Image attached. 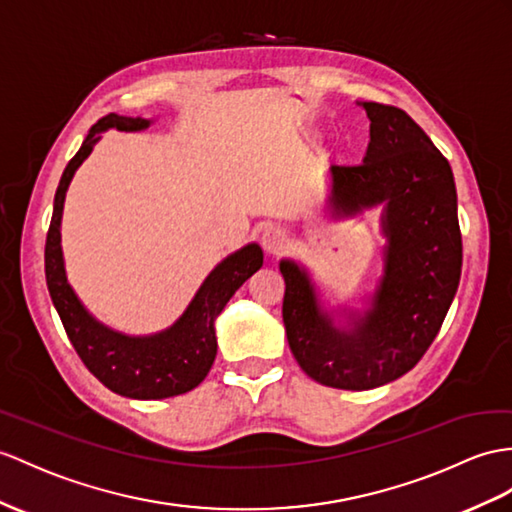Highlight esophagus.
I'll return each instance as SVG.
<instances>
[{"mask_svg":"<svg viewBox=\"0 0 512 512\" xmlns=\"http://www.w3.org/2000/svg\"><path fill=\"white\" fill-rule=\"evenodd\" d=\"M260 243H263V249L269 256H278L289 245V236L280 228H267L263 236H260Z\"/></svg>","mask_w":512,"mask_h":512,"instance_id":"obj_1","label":"esophagus"}]
</instances>
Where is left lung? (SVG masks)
Masks as SVG:
<instances>
[{
  "label": "left lung",
  "mask_w": 512,
  "mask_h": 512,
  "mask_svg": "<svg viewBox=\"0 0 512 512\" xmlns=\"http://www.w3.org/2000/svg\"><path fill=\"white\" fill-rule=\"evenodd\" d=\"M369 147L363 165L332 167L334 213L386 202L384 276L371 310L352 332L323 315L306 273L282 260L286 339L310 378L367 391L402 378L439 334L463 267L456 184L447 158L402 108L363 102Z\"/></svg>",
  "instance_id": "8db88e82"
}]
</instances>
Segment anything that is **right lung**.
I'll use <instances>...</instances> for the list:
<instances>
[{
  "instance_id": "obj_1",
  "label": "right lung",
  "mask_w": 512,
  "mask_h": 512,
  "mask_svg": "<svg viewBox=\"0 0 512 512\" xmlns=\"http://www.w3.org/2000/svg\"><path fill=\"white\" fill-rule=\"evenodd\" d=\"M147 126V119L119 117L115 112L95 123L78 154L62 171L45 241L47 289L73 350L99 382L112 393L132 400H162V397L182 395L208 376L217 356L215 317L230 302L234 291L263 267V249L258 245L243 247L210 273L176 326L145 339L112 332L86 313L67 282L60 252V217L67 186L104 130H143Z\"/></svg>"
}]
</instances>
